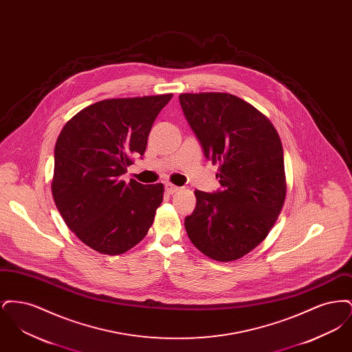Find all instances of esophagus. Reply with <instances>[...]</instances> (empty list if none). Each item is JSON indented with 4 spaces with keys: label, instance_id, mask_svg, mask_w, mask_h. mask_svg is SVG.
<instances>
[{
    "label": "esophagus",
    "instance_id": "obj_1",
    "mask_svg": "<svg viewBox=\"0 0 352 352\" xmlns=\"http://www.w3.org/2000/svg\"><path fill=\"white\" fill-rule=\"evenodd\" d=\"M165 190H166V192H168V195H171V194H175V192L179 190V187H178V186H174V184H165Z\"/></svg>",
    "mask_w": 352,
    "mask_h": 352
}]
</instances>
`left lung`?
Wrapping results in <instances>:
<instances>
[{
	"mask_svg": "<svg viewBox=\"0 0 352 352\" xmlns=\"http://www.w3.org/2000/svg\"><path fill=\"white\" fill-rule=\"evenodd\" d=\"M179 102L204 157L219 164L221 186L214 194L195 190L197 207L184 219L186 232L210 258L234 261L268 236L283 210L280 135L260 111L231 94H182Z\"/></svg>",
	"mask_w": 352,
	"mask_h": 352,
	"instance_id": "obj_1",
	"label": "left lung"
}]
</instances>
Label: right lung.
<instances>
[{"mask_svg":"<svg viewBox=\"0 0 352 352\" xmlns=\"http://www.w3.org/2000/svg\"><path fill=\"white\" fill-rule=\"evenodd\" d=\"M173 94L101 100L67 121L54 151L52 197L85 245L121 254L138 244L164 201V184L120 179L144 155L151 125Z\"/></svg>","mask_w":352,"mask_h":352,"instance_id":"right-lung-1","label":"right lung"}]
</instances>
